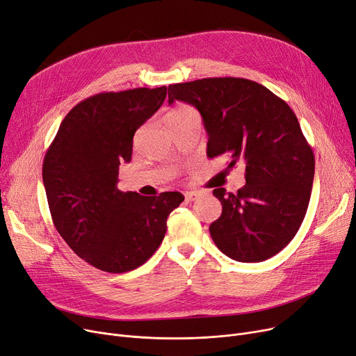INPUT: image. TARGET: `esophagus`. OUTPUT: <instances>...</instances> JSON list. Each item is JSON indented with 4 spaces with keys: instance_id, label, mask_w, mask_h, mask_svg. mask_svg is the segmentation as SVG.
<instances>
[{
    "instance_id": "esophagus-1",
    "label": "esophagus",
    "mask_w": 356,
    "mask_h": 356,
    "mask_svg": "<svg viewBox=\"0 0 356 356\" xmlns=\"http://www.w3.org/2000/svg\"><path fill=\"white\" fill-rule=\"evenodd\" d=\"M199 196H200L199 192H186V193H184V197H186L188 202H193V200H196Z\"/></svg>"
}]
</instances>
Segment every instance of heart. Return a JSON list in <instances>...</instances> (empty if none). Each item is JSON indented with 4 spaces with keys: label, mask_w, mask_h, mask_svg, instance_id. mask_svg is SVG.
Masks as SVG:
<instances>
[{
    "label": "heart",
    "mask_w": 356,
    "mask_h": 356,
    "mask_svg": "<svg viewBox=\"0 0 356 356\" xmlns=\"http://www.w3.org/2000/svg\"><path fill=\"white\" fill-rule=\"evenodd\" d=\"M189 119H197V113L192 109L191 106L180 104L176 106L167 115V122H181V120H189Z\"/></svg>",
    "instance_id": "obj_1"
}]
</instances>
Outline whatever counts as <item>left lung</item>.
I'll return each mask as SVG.
<instances>
[{
	"mask_svg": "<svg viewBox=\"0 0 356 356\" xmlns=\"http://www.w3.org/2000/svg\"><path fill=\"white\" fill-rule=\"evenodd\" d=\"M195 106L208 132L209 159L245 165L237 193L213 189L222 213L209 225L218 249L237 261H264L296 237L310 202L314 154L296 113L270 90L236 76L168 86V103Z\"/></svg>",
	"mask_w": 356,
	"mask_h": 356,
	"instance_id": "1",
	"label": "left lung"
}]
</instances>
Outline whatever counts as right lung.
<instances>
[{"label":"right lung","instance_id":"right-lung-1","mask_svg":"<svg viewBox=\"0 0 356 356\" xmlns=\"http://www.w3.org/2000/svg\"><path fill=\"white\" fill-rule=\"evenodd\" d=\"M167 87L109 91L74 106L44 154L42 177L52 221L76 256L100 270H134L156 253L170 212L184 196L118 189L136 129L156 113Z\"/></svg>","mask_w":356,"mask_h":356}]
</instances>
